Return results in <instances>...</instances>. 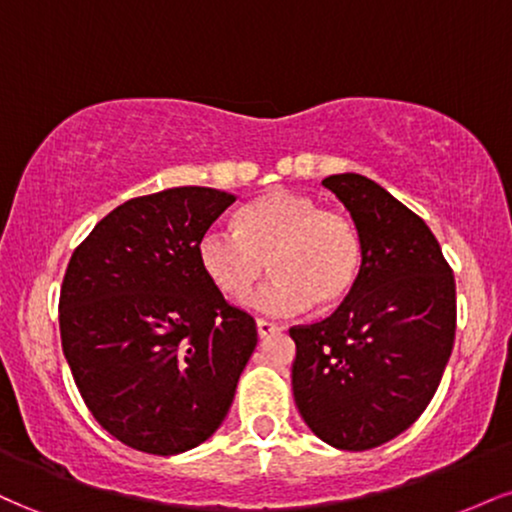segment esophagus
Instances as JSON below:
<instances>
[{"instance_id": "1", "label": "esophagus", "mask_w": 512, "mask_h": 512, "mask_svg": "<svg viewBox=\"0 0 512 512\" xmlns=\"http://www.w3.org/2000/svg\"><path fill=\"white\" fill-rule=\"evenodd\" d=\"M279 330H281V327L274 325V322H269V320H257V334H260V339L272 337V334H276Z\"/></svg>"}]
</instances>
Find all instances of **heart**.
<instances>
[{
    "label": "heart",
    "instance_id": "obj_1",
    "mask_svg": "<svg viewBox=\"0 0 512 512\" xmlns=\"http://www.w3.org/2000/svg\"><path fill=\"white\" fill-rule=\"evenodd\" d=\"M236 227L204 233L197 257L226 296H243L272 262L274 279L243 298L255 313L296 315L315 301L337 305L361 274L363 243L354 221L301 192H267L238 211Z\"/></svg>",
    "mask_w": 512,
    "mask_h": 512
}]
</instances>
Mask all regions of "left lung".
Here are the masks:
<instances>
[{"mask_svg": "<svg viewBox=\"0 0 512 512\" xmlns=\"http://www.w3.org/2000/svg\"><path fill=\"white\" fill-rule=\"evenodd\" d=\"M354 219L363 262L327 320L293 327L296 407L337 450H370L407 431L436 395L455 344V276L414 211L358 173L322 180Z\"/></svg>", "mask_w": 512, "mask_h": 512, "instance_id": "obj_1", "label": "left lung"}]
</instances>
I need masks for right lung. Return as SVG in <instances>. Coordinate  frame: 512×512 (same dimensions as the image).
I'll list each match as a JSON object with an SVG mask.
<instances>
[{"label":"right lung","instance_id":"add662e5","mask_svg":"<svg viewBox=\"0 0 512 512\" xmlns=\"http://www.w3.org/2000/svg\"><path fill=\"white\" fill-rule=\"evenodd\" d=\"M233 202L214 187L129 199L69 260L64 358L93 419L129 448L192 450L231 409L257 327L207 279L197 245Z\"/></svg>","mask_w":512,"mask_h":512}]
</instances>
